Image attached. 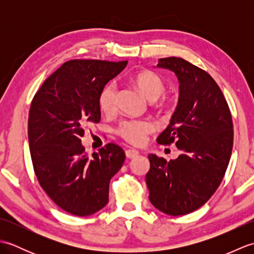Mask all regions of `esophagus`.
<instances>
[{"label": "esophagus", "mask_w": 254, "mask_h": 254, "mask_svg": "<svg viewBox=\"0 0 254 254\" xmlns=\"http://www.w3.org/2000/svg\"><path fill=\"white\" fill-rule=\"evenodd\" d=\"M138 155V150L136 149H127L126 150V156L127 158H134Z\"/></svg>", "instance_id": "esophagus-1"}]
</instances>
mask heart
Listing matches in <instances>:
<instances>
[{"label":"heart","instance_id":"heart-1","mask_svg":"<svg viewBox=\"0 0 254 254\" xmlns=\"http://www.w3.org/2000/svg\"><path fill=\"white\" fill-rule=\"evenodd\" d=\"M133 84L142 91L149 101L157 100L165 91V82L159 75L152 71H143L137 73L132 79ZM118 88L115 82L108 83L101 89L98 104L102 112L112 113L117 109ZM172 100L164 97L161 106L171 104ZM154 131V124L148 120H124L117 128V133L127 142L133 145H141L146 139L147 134Z\"/></svg>","mask_w":254,"mask_h":254}]
</instances>
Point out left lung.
Returning <instances> with one entry per match:
<instances>
[{"label": "left lung", "mask_w": 254, "mask_h": 254, "mask_svg": "<svg viewBox=\"0 0 254 254\" xmlns=\"http://www.w3.org/2000/svg\"><path fill=\"white\" fill-rule=\"evenodd\" d=\"M157 67L174 72L179 80L178 106L157 142H175L181 155L167 161L150 154L146 185L156 208L180 216L206 203L222 182L233 150V120L208 73L176 57L159 59Z\"/></svg>", "instance_id": "left-lung-1"}]
</instances>
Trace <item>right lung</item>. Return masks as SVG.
I'll return each mask as SVG.
<instances>
[{"label":"right lung","mask_w":254,"mask_h":254,"mask_svg":"<svg viewBox=\"0 0 254 254\" xmlns=\"http://www.w3.org/2000/svg\"><path fill=\"white\" fill-rule=\"evenodd\" d=\"M127 64L67 61L31 101L28 141L35 174L52 201L72 215L88 216L106 206L111 178L126 159L113 143L88 156L80 137L89 123L100 121V91Z\"/></svg>","instance_id":"obj_1"}]
</instances>
